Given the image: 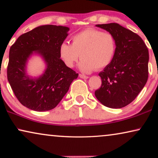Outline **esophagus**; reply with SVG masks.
I'll return each instance as SVG.
<instances>
[{"label":"esophagus","mask_w":158,"mask_h":158,"mask_svg":"<svg viewBox=\"0 0 158 158\" xmlns=\"http://www.w3.org/2000/svg\"><path fill=\"white\" fill-rule=\"evenodd\" d=\"M79 77H81V78H84V79H87L89 77L88 76H87V75H83V74H79Z\"/></svg>","instance_id":"1"}]
</instances>
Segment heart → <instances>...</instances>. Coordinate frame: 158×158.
<instances>
[{"instance_id": "obj_1", "label": "heart", "mask_w": 158, "mask_h": 158, "mask_svg": "<svg viewBox=\"0 0 158 158\" xmlns=\"http://www.w3.org/2000/svg\"><path fill=\"white\" fill-rule=\"evenodd\" d=\"M72 44L63 42L60 46V56L69 68L74 67L81 60L79 68L84 73H90L94 69L101 70L109 65L115 55L116 42L110 32L98 29H86L75 34Z\"/></svg>"}]
</instances>
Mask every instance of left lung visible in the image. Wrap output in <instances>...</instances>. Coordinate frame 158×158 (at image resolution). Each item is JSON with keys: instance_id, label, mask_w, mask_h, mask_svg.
<instances>
[{"instance_id": "8db88e82", "label": "left lung", "mask_w": 158, "mask_h": 158, "mask_svg": "<svg viewBox=\"0 0 158 158\" xmlns=\"http://www.w3.org/2000/svg\"><path fill=\"white\" fill-rule=\"evenodd\" d=\"M96 27L113 34L116 49L112 62L99 73L102 83L95 96L105 106L121 109L135 100L148 81V49L138 34L118 23Z\"/></svg>"}]
</instances>
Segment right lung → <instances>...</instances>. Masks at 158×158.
<instances>
[{"label": "right lung", "mask_w": 158, "mask_h": 158, "mask_svg": "<svg viewBox=\"0 0 158 158\" xmlns=\"http://www.w3.org/2000/svg\"><path fill=\"white\" fill-rule=\"evenodd\" d=\"M62 26H40L23 34L9 51L8 81L14 95L23 106L36 111H46L57 106L78 76L60 59V46L68 34ZM35 51L47 64L44 74L31 79L25 73L27 58Z\"/></svg>", "instance_id": "obj_1"}]
</instances>
